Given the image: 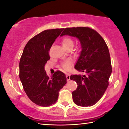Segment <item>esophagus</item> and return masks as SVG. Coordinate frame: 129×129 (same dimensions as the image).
Segmentation results:
<instances>
[{
    "label": "esophagus",
    "mask_w": 129,
    "mask_h": 129,
    "mask_svg": "<svg viewBox=\"0 0 129 129\" xmlns=\"http://www.w3.org/2000/svg\"><path fill=\"white\" fill-rule=\"evenodd\" d=\"M66 78H67V81H69L70 80V75L69 74H67L66 75Z\"/></svg>",
    "instance_id": "obj_1"
}]
</instances>
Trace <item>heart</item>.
Instances as JSON below:
<instances>
[{"mask_svg":"<svg viewBox=\"0 0 129 129\" xmlns=\"http://www.w3.org/2000/svg\"><path fill=\"white\" fill-rule=\"evenodd\" d=\"M62 45L65 49H72L74 45V41L72 38L69 37V36H66V37L63 38L62 40ZM61 66H62V68L65 70H70L71 67V63L69 61H65V62L62 63Z\"/></svg>","mask_w":129,"mask_h":129,"instance_id":"b5f03b06","label":"heart"}]
</instances>
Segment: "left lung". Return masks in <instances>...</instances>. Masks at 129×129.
<instances>
[{"mask_svg":"<svg viewBox=\"0 0 129 129\" xmlns=\"http://www.w3.org/2000/svg\"><path fill=\"white\" fill-rule=\"evenodd\" d=\"M63 30L60 36L77 38L82 48L75 68L85 74L70 77L78 85L72 92L73 101L79 106H92L103 97L109 85L112 65L108 47L100 35L91 28L78 26Z\"/></svg>","mask_w":129,"mask_h":129,"instance_id":"8db88e82","label":"left lung"}]
</instances>
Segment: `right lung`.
<instances>
[{
  "mask_svg": "<svg viewBox=\"0 0 129 129\" xmlns=\"http://www.w3.org/2000/svg\"><path fill=\"white\" fill-rule=\"evenodd\" d=\"M64 28L43 30L29 40L21 57L20 79L26 95L35 104L49 107L56 103L58 93L67 83L64 73L57 71L50 77L45 71L49 51Z\"/></svg>",
  "mask_w": 129,
  "mask_h": 129,
  "instance_id": "1",
  "label": "right lung"
}]
</instances>
